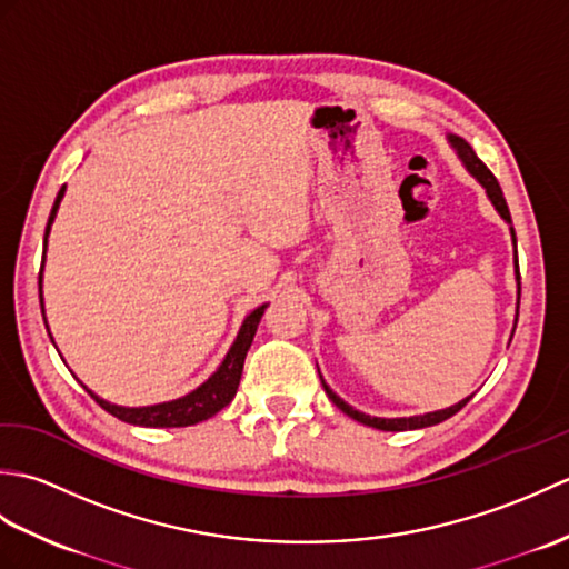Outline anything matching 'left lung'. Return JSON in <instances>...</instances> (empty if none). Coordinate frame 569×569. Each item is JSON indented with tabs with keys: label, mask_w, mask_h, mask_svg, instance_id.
Returning <instances> with one entry per match:
<instances>
[{
	"label": "left lung",
	"mask_w": 569,
	"mask_h": 569,
	"mask_svg": "<svg viewBox=\"0 0 569 569\" xmlns=\"http://www.w3.org/2000/svg\"><path fill=\"white\" fill-rule=\"evenodd\" d=\"M450 143H452V149L457 151L459 159H462V163H465V168L469 171V176L475 178L477 183L487 190V198L491 200L493 208H497V212L503 217V220L511 224V212H509V204H506V198H503V192H501L499 180L493 178V173L489 171V168L477 159V153L471 151V147H469V143H467L465 139L450 137ZM511 239H513V249H516V232H513V227H511ZM513 263H516L518 296H521V273H518V253H516ZM516 320H518V310H516ZM320 379H322V377H320ZM322 386H325V393L330 396V401H332L337 408H340L342 413H347L349 418H355V420H359V422H365V426H369V428L391 430V432H398V430H418V428L438 426V422H442V420H447V418H452V416L457 413V410H462V408L469 403V398H471V396H467L465 401H459V403H455V406H450V408L435 410V413H426V416H410V418H373V416H367V413H359L357 408L345 403L342 398L337 396L325 381H322Z\"/></svg>",
	"instance_id": "obj_1"
}]
</instances>
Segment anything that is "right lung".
<instances>
[{"instance_id":"add662e5","label":"right lung","mask_w":569,"mask_h":569,"mask_svg":"<svg viewBox=\"0 0 569 569\" xmlns=\"http://www.w3.org/2000/svg\"><path fill=\"white\" fill-rule=\"evenodd\" d=\"M66 196V186L58 190V198L53 202V210L51 217H48V224H46V237H43V253L48 247V232H51V224L56 220V212H58V204ZM41 283H43V266H41V273H39V296H41V308H43V291H41ZM269 306H259L257 310H251L249 316L244 318L239 328V335L234 345L229 347L227 357L222 359V365L217 367V371L212 377L200 383L196 391H190L183 398H176V401H166V403H156V406H143V408H127V406H114L110 401H104V398L94 396L90 391V396L98 401L107 413H112L114 418L131 422V426H143V428H188V426H196V422H202L212 418L214 413H220L224 406L232 403V398L239 389V379H241V369H244V359L249 347L253 342V335H257V328L261 322L263 310ZM46 320V318H43ZM51 335V332H48Z\"/></svg>"}]
</instances>
